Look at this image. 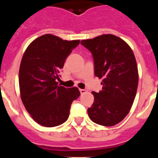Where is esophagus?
I'll list each match as a JSON object with an SVG mask.
<instances>
[{
	"instance_id": "1",
	"label": "esophagus",
	"mask_w": 158,
	"mask_h": 158,
	"mask_svg": "<svg viewBox=\"0 0 158 158\" xmlns=\"http://www.w3.org/2000/svg\"><path fill=\"white\" fill-rule=\"evenodd\" d=\"M80 93H81V94H84V93H86V90H85V89H80Z\"/></svg>"
}]
</instances>
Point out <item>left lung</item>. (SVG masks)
Here are the masks:
<instances>
[{
    "instance_id": "left-lung-1",
    "label": "left lung",
    "mask_w": 158,
    "mask_h": 158,
    "mask_svg": "<svg viewBox=\"0 0 158 158\" xmlns=\"http://www.w3.org/2000/svg\"><path fill=\"white\" fill-rule=\"evenodd\" d=\"M92 53L95 76L102 90L93 92L94 102L88 108L93 122L105 127L120 123L127 115L136 96L139 72L133 51L126 42L111 34L81 42Z\"/></svg>"
}]
</instances>
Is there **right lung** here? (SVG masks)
<instances>
[{
	"mask_svg": "<svg viewBox=\"0 0 158 158\" xmlns=\"http://www.w3.org/2000/svg\"><path fill=\"white\" fill-rule=\"evenodd\" d=\"M80 40H63L46 34L30 43L19 70L20 96L25 108L37 123L47 127L67 120L72 102L81 95L77 87L58 85L60 71Z\"/></svg>",
	"mask_w": 158,
	"mask_h": 158,
	"instance_id": "add662e5",
	"label": "right lung"
}]
</instances>
